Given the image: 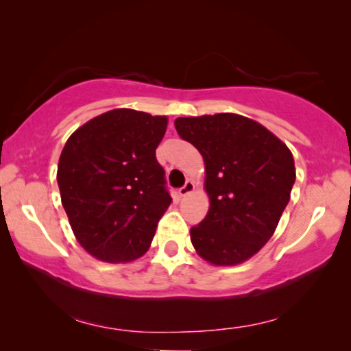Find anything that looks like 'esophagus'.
Listing matches in <instances>:
<instances>
[{"mask_svg": "<svg viewBox=\"0 0 351 351\" xmlns=\"http://www.w3.org/2000/svg\"><path fill=\"white\" fill-rule=\"evenodd\" d=\"M193 190H195V184H193V182H191V180H189V182H186V184L179 190V195L182 196V198H184V196L190 195Z\"/></svg>", "mask_w": 351, "mask_h": 351, "instance_id": "esophagus-1", "label": "esophagus"}]
</instances>
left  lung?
I'll use <instances>...</instances> for the list:
<instances>
[{
  "label": "left lung",
  "instance_id": "8db88e82",
  "mask_svg": "<svg viewBox=\"0 0 351 351\" xmlns=\"http://www.w3.org/2000/svg\"><path fill=\"white\" fill-rule=\"evenodd\" d=\"M176 129L204 160L209 210L190 230L196 254L233 267L273 237L295 182L292 153L261 123L237 113L177 118Z\"/></svg>",
  "mask_w": 351,
  "mask_h": 351
}]
</instances>
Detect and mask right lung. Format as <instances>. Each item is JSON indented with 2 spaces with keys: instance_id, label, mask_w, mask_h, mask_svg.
<instances>
[{
  "instance_id": "1",
  "label": "right lung",
  "mask_w": 351,
  "mask_h": 351,
  "mask_svg": "<svg viewBox=\"0 0 351 351\" xmlns=\"http://www.w3.org/2000/svg\"><path fill=\"white\" fill-rule=\"evenodd\" d=\"M167 117L114 108L66 141L57 166L60 199L86 252L108 263L142 257L171 204L155 150Z\"/></svg>"
}]
</instances>
